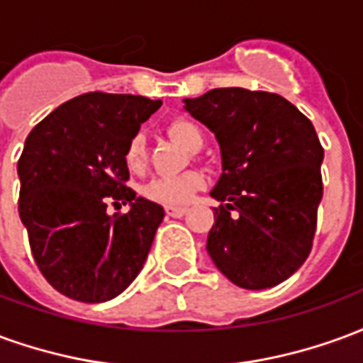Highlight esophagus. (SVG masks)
<instances>
[{"label": "esophagus", "mask_w": 363, "mask_h": 363, "mask_svg": "<svg viewBox=\"0 0 363 363\" xmlns=\"http://www.w3.org/2000/svg\"><path fill=\"white\" fill-rule=\"evenodd\" d=\"M189 212V208H179V206H165V213L171 218H182Z\"/></svg>", "instance_id": "obj_1"}]
</instances>
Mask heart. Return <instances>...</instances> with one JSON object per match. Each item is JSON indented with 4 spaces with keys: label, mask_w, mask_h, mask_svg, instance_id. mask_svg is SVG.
Here are the masks:
<instances>
[{
    "label": "heart",
    "mask_w": 363,
    "mask_h": 363,
    "mask_svg": "<svg viewBox=\"0 0 363 363\" xmlns=\"http://www.w3.org/2000/svg\"><path fill=\"white\" fill-rule=\"evenodd\" d=\"M169 134L189 150H198L204 142L202 130L186 118H174L169 124ZM124 161H126L128 169H132V171H138L143 167V163H145V135H143V132H135L130 138L126 151H124ZM204 184V174L198 173V171L163 174V177H155L153 181L143 186V196L150 198L153 202H159V204L182 206L189 204Z\"/></svg>",
    "instance_id": "obj_1"
}]
</instances>
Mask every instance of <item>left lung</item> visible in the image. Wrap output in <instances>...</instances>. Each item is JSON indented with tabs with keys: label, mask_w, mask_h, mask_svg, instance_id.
<instances>
[{
	"label": "left lung",
	"mask_w": 363,
	"mask_h": 363,
	"mask_svg": "<svg viewBox=\"0 0 363 363\" xmlns=\"http://www.w3.org/2000/svg\"><path fill=\"white\" fill-rule=\"evenodd\" d=\"M184 108L216 134L221 204L208 255L228 280L267 289L288 280L309 257L323 198L320 147L311 120L284 96L241 87L184 99Z\"/></svg>",
	"instance_id": "left-lung-1"
}]
</instances>
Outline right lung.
<instances>
[{
    "label": "right lung",
    "instance_id": "add662e5",
    "mask_svg": "<svg viewBox=\"0 0 363 363\" xmlns=\"http://www.w3.org/2000/svg\"><path fill=\"white\" fill-rule=\"evenodd\" d=\"M159 106L147 96L85 93L27 135L17 163L21 221L38 270L75 301L116 297L147 259L165 212L128 189L124 151ZM108 201L130 210L108 216Z\"/></svg>",
    "mask_w": 363,
    "mask_h": 363
}]
</instances>
